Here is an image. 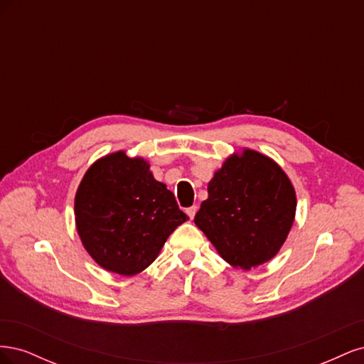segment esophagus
Masks as SVG:
<instances>
[{
  "mask_svg": "<svg viewBox=\"0 0 364 364\" xmlns=\"http://www.w3.org/2000/svg\"><path fill=\"white\" fill-rule=\"evenodd\" d=\"M196 213H197V206H190V208H186V214H188V217H190L191 220L194 218Z\"/></svg>",
  "mask_w": 364,
  "mask_h": 364,
  "instance_id": "1",
  "label": "esophagus"
}]
</instances>
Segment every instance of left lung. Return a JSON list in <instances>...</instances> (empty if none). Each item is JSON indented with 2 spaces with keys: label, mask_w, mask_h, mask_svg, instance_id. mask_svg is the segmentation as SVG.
<instances>
[{
  "label": "left lung",
  "mask_w": 364,
  "mask_h": 364,
  "mask_svg": "<svg viewBox=\"0 0 364 364\" xmlns=\"http://www.w3.org/2000/svg\"><path fill=\"white\" fill-rule=\"evenodd\" d=\"M296 194L285 173L253 150L230 156L208 183L194 223L229 264L252 269L272 259L293 225Z\"/></svg>",
  "instance_id": "8db88e82"
}]
</instances>
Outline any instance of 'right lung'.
Here are the masks:
<instances>
[{"label": "right lung", "instance_id": "right-lung-1", "mask_svg": "<svg viewBox=\"0 0 364 364\" xmlns=\"http://www.w3.org/2000/svg\"><path fill=\"white\" fill-rule=\"evenodd\" d=\"M149 164L112 153L86 171L75 194L77 232L95 262L132 277L147 269L173 230L188 220Z\"/></svg>", "mask_w": 364, "mask_h": 364}]
</instances>
